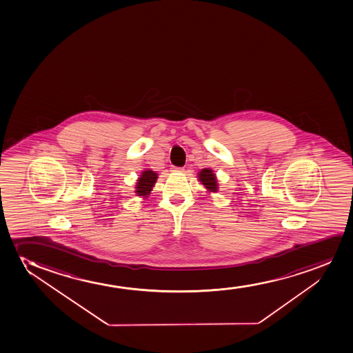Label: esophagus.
Listing matches in <instances>:
<instances>
[{
  "instance_id": "obj_1",
  "label": "esophagus",
  "mask_w": 353,
  "mask_h": 353,
  "mask_svg": "<svg viewBox=\"0 0 353 353\" xmlns=\"http://www.w3.org/2000/svg\"><path fill=\"white\" fill-rule=\"evenodd\" d=\"M172 171H174V172H183V169H181V168H172Z\"/></svg>"
}]
</instances>
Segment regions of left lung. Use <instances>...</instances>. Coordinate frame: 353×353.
Segmentation results:
<instances>
[{"instance_id":"8db88e82","label":"left lung","mask_w":353,"mask_h":353,"mask_svg":"<svg viewBox=\"0 0 353 353\" xmlns=\"http://www.w3.org/2000/svg\"><path fill=\"white\" fill-rule=\"evenodd\" d=\"M197 179L203 184V187L207 189L208 192H216L219 189V184H218V179L215 176L213 170L210 168L202 169L199 174H197Z\"/></svg>"}]
</instances>
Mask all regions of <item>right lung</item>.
<instances>
[{
	"mask_svg": "<svg viewBox=\"0 0 353 353\" xmlns=\"http://www.w3.org/2000/svg\"><path fill=\"white\" fill-rule=\"evenodd\" d=\"M157 179H158V174L157 172L150 169L143 170L141 174H140V177L137 179L135 194L138 196L143 197V199L148 196L151 194L154 184H156Z\"/></svg>",
	"mask_w": 353,
	"mask_h": 353,
	"instance_id": "add662e5",
	"label": "right lung"
}]
</instances>
